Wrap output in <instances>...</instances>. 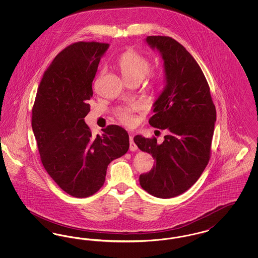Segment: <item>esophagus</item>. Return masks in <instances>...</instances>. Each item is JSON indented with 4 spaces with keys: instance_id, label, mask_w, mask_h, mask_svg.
<instances>
[{
    "instance_id": "obj_1",
    "label": "esophagus",
    "mask_w": 258,
    "mask_h": 258,
    "mask_svg": "<svg viewBox=\"0 0 258 258\" xmlns=\"http://www.w3.org/2000/svg\"><path fill=\"white\" fill-rule=\"evenodd\" d=\"M137 146H136V144L135 143V141H134V136L132 135V136H130V150L132 151V152H135V151H137Z\"/></svg>"
}]
</instances>
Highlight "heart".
Returning a JSON list of instances; mask_svg holds the SVG:
<instances>
[{
    "label": "heart",
    "instance_id": "heart-1",
    "mask_svg": "<svg viewBox=\"0 0 258 258\" xmlns=\"http://www.w3.org/2000/svg\"><path fill=\"white\" fill-rule=\"evenodd\" d=\"M117 64L124 80H142L143 77L148 74L150 68V61L147 58L138 54L134 50H126L122 53L118 58ZM119 119L122 123L127 125L135 123V117L130 110L119 112Z\"/></svg>",
    "mask_w": 258,
    "mask_h": 258
}]
</instances>
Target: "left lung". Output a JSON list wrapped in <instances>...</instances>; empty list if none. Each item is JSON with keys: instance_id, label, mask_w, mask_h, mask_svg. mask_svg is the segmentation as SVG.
I'll return each mask as SVG.
<instances>
[{"instance_id": "8db88e82", "label": "left lung", "mask_w": 258, "mask_h": 258, "mask_svg": "<svg viewBox=\"0 0 258 258\" xmlns=\"http://www.w3.org/2000/svg\"><path fill=\"white\" fill-rule=\"evenodd\" d=\"M145 42L160 52L164 71V87L149 123L168 135L160 144L155 137L135 136L137 147L156 160L139 182L148 194L171 198L187 190L208 164L216 107L204 74L182 44L161 36L147 37Z\"/></svg>"}]
</instances>
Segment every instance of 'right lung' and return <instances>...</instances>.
Listing matches in <instances>:
<instances>
[{
	"label": "right lung",
	"instance_id": "add662e5",
	"mask_svg": "<svg viewBox=\"0 0 258 258\" xmlns=\"http://www.w3.org/2000/svg\"><path fill=\"white\" fill-rule=\"evenodd\" d=\"M108 47L80 41L61 51L43 74L32 111L45 170L63 191L78 198L96 194L104 184L108 164L130 148L123 127L111 124L95 136L84 120L92 83Z\"/></svg>",
	"mask_w": 258,
	"mask_h": 258
}]
</instances>
